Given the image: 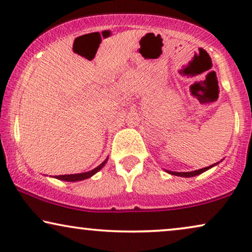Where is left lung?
Instances as JSON below:
<instances>
[{
    "mask_svg": "<svg viewBox=\"0 0 252 252\" xmlns=\"http://www.w3.org/2000/svg\"><path fill=\"white\" fill-rule=\"evenodd\" d=\"M218 164H219V161H218V163L213 164V165H210V166H208V167L201 168V170H196V171H191V172H174V171H168V170H165V171H166V172H167V173H170V174H172V175H177V177L190 178V177H196V175H198V174H201V173H203V172H205V171H208V170H210V168H211V167H213V166H216V165H218Z\"/></svg>",
    "mask_w": 252,
    "mask_h": 252,
    "instance_id": "left-lung-1",
    "label": "left lung"
}]
</instances>
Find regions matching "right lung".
<instances>
[{
	"label": "right lung",
	"mask_w": 252,
	"mask_h": 252,
	"mask_svg": "<svg viewBox=\"0 0 252 252\" xmlns=\"http://www.w3.org/2000/svg\"><path fill=\"white\" fill-rule=\"evenodd\" d=\"M106 161H108V158L103 161L102 164H99L97 167H95L94 170L92 171H88V172H84V173H77V174H64V175H56V178L58 180H63V181H68V182H75V181H81V180H85V179H88L93 177V175L97 173L99 170H102V167L104 166Z\"/></svg>",
	"instance_id": "obj_1"
}]
</instances>
